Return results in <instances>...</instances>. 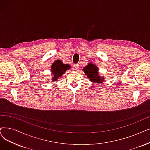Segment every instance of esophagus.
<instances>
[{
    "mask_svg": "<svg viewBox=\"0 0 150 150\" xmlns=\"http://www.w3.org/2000/svg\"><path fill=\"white\" fill-rule=\"evenodd\" d=\"M73 68H74V70H77V69H79V64H74Z\"/></svg>",
    "mask_w": 150,
    "mask_h": 150,
    "instance_id": "obj_1",
    "label": "esophagus"
}]
</instances>
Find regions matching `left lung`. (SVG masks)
Listing matches in <instances>:
<instances>
[{
	"instance_id": "left-lung-1",
	"label": "left lung",
	"mask_w": 150,
	"mask_h": 150,
	"mask_svg": "<svg viewBox=\"0 0 150 150\" xmlns=\"http://www.w3.org/2000/svg\"><path fill=\"white\" fill-rule=\"evenodd\" d=\"M83 71L87 76V78L92 83L104 82L105 77L101 76L98 74V68L95 64L89 63L84 68H83Z\"/></svg>"
}]
</instances>
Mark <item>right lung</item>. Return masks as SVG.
Returning <instances> with one entry per match:
<instances>
[{
    "instance_id": "add662e5",
    "label": "right lung",
    "mask_w": 150,
    "mask_h": 150,
    "mask_svg": "<svg viewBox=\"0 0 150 150\" xmlns=\"http://www.w3.org/2000/svg\"><path fill=\"white\" fill-rule=\"evenodd\" d=\"M71 68V66L69 64H63L61 60H57L53 63L51 67L52 69V81H56L60 77L67 69Z\"/></svg>"
}]
</instances>
